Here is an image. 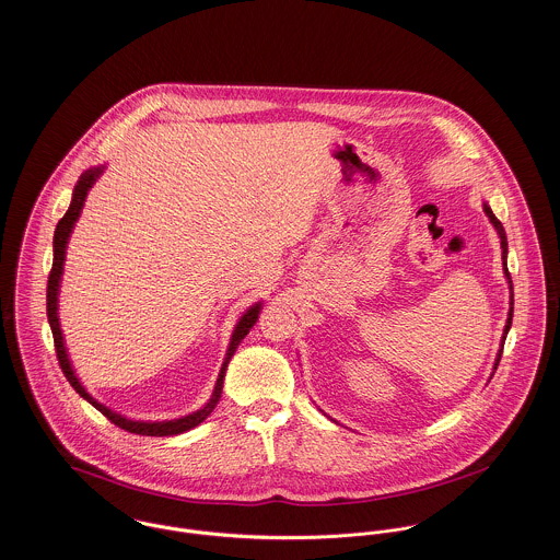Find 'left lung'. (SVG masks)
Masks as SVG:
<instances>
[{"mask_svg": "<svg viewBox=\"0 0 560 560\" xmlns=\"http://www.w3.org/2000/svg\"><path fill=\"white\" fill-rule=\"evenodd\" d=\"M483 209H486V213H488V218H490V222L494 224V229L499 231V237H501V248H503V265H505V276H508L509 280V289H511V305H513V284H511V276H509L508 269V235H505V229H503V224H501V220L492 213V209L488 207V205H483ZM511 316H513V307H509V318L508 325H505V336H503V340L508 338L509 327H511ZM501 355H503V349H501V353L497 357V363H494V370H497V365H499V361H501Z\"/></svg>", "mask_w": 560, "mask_h": 560, "instance_id": "1", "label": "left lung"}]
</instances>
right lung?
I'll list each match as a JSON object with an SVG mask.
<instances>
[{
  "mask_svg": "<svg viewBox=\"0 0 560 560\" xmlns=\"http://www.w3.org/2000/svg\"><path fill=\"white\" fill-rule=\"evenodd\" d=\"M102 168H90L81 175L79 184L74 186V192H72V203L68 207V211L63 213V218L57 222V229H55V235H52V267L51 273H49V282H47V316H49V325H51L52 342H55V353H57V361H59V368L63 372V376L68 378V383L74 387V392L85 398L90 405L94 408H98L102 415L115 423L117 428L126 430V432H132V434H141V436H173V434H182L195 425H199L203 421L205 417L213 410V407L218 405L220 400V394H222V381H224V372H226V365L231 361V357L235 353L237 345L246 338V334L253 329V325L258 318V310L260 304L253 305L237 323L235 331H233V338H231V345H229V353L226 359L222 363V370L218 374V381H215V389L209 398V402L205 405L201 410L192 412V415H186L182 419H173V421H132V419H126L113 410H108L106 407H102L101 402H96L85 389L83 385L79 383V378L74 376L72 372V365L68 361L66 355V349H63V338H61V329H59V318H57V291H59V278H61V269H63V258H66V244H68V237H70V231L81 213V207L85 203V197H88V190L94 186V182L98 179Z\"/></svg>",
  "mask_w": 560,
  "mask_h": 560,
  "instance_id": "add662e5",
  "label": "right lung"
}]
</instances>
